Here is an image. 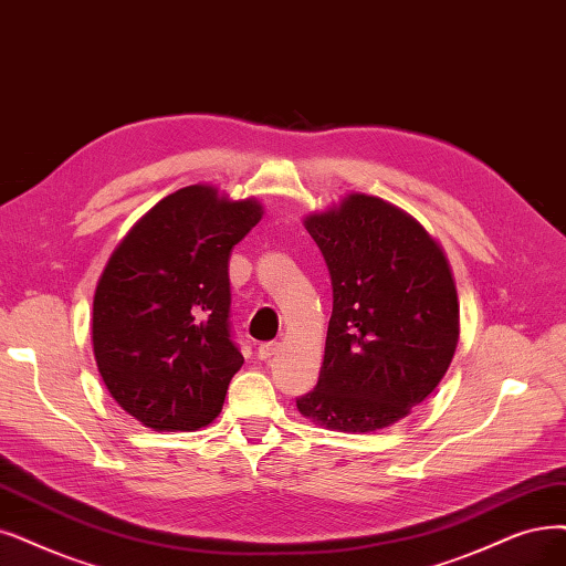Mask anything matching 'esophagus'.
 <instances>
[{"label": "esophagus", "instance_id": "34e87169", "mask_svg": "<svg viewBox=\"0 0 566 566\" xmlns=\"http://www.w3.org/2000/svg\"><path fill=\"white\" fill-rule=\"evenodd\" d=\"M277 349H280V345L277 343H263L261 347H259V359H263V361H268L270 357H275L277 354Z\"/></svg>", "mask_w": 566, "mask_h": 566}]
</instances>
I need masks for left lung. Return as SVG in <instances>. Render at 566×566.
Returning a JSON list of instances; mask_svg holds the SVG:
<instances>
[{"label":"left lung","instance_id":"8db88e82","mask_svg":"<svg viewBox=\"0 0 566 566\" xmlns=\"http://www.w3.org/2000/svg\"><path fill=\"white\" fill-rule=\"evenodd\" d=\"M333 286L317 387L298 410L328 429L364 433L403 420L446 375L459 338L448 261L427 230L394 205L352 193L310 214Z\"/></svg>","mask_w":566,"mask_h":566}]
</instances>
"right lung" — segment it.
<instances>
[{"mask_svg":"<svg viewBox=\"0 0 566 566\" xmlns=\"http://www.w3.org/2000/svg\"><path fill=\"white\" fill-rule=\"evenodd\" d=\"M261 221L256 200L209 186L163 198L116 247L95 289L93 349L116 403L158 431L221 412L244 364L230 324L228 259Z\"/></svg>","mask_w":566,"mask_h":566,"instance_id":"1","label":"right lung"}]
</instances>
